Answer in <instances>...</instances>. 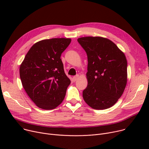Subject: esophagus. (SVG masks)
<instances>
[{
	"label": "esophagus",
	"mask_w": 149,
	"mask_h": 149,
	"mask_svg": "<svg viewBox=\"0 0 149 149\" xmlns=\"http://www.w3.org/2000/svg\"><path fill=\"white\" fill-rule=\"evenodd\" d=\"M79 75H76L75 76L73 77V80L74 81H77L78 80V79H79Z\"/></svg>",
	"instance_id": "1"
}]
</instances>
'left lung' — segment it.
Here are the masks:
<instances>
[{
  "instance_id": "1",
  "label": "left lung",
  "mask_w": 149,
  "mask_h": 149,
  "mask_svg": "<svg viewBox=\"0 0 149 149\" xmlns=\"http://www.w3.org/2000/svg\"><path fill=\"white\" fill-rule=\"evenodd\" d=\"M77 41L87 54L88 86L84 101L97 110L113 106L127 84V62L124 54L111 40L101 37H84Z\"/></svg>"
}]
</instances>
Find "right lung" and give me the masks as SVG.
<instances>
[{
    "instance_id": "1",
    "label": "right lung",
    "mask_w": 149,
    "mask_h": 149,
    "mask_svg": "<svg viewBox=\"0 0 149 149\" xmlns=\"http://www.w3.org/2000/svg\"><path fill=\"white\" fill-rule=\"evenodd\" d=\"M70 38L46 39L35 43L20 66V77L28 95L41 109L51 110L64 100L70 80L65 73L61 55Z\"/></svg>"
}]
</instances>
